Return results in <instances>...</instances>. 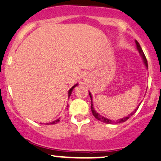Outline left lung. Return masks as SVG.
<instances>
[{
    "label": "left lung",
    "instance_id": "left-lung-1",
    "mask_svg": "<svg viewBox=\"0 0 161 161\" xmlns=\"http://www.w3.org/2000/svg\"><path fill=\"white\" fill-rule=\"evenodd\" d=\"M135 43H136V47H137V50H138L139 53H140V56L142 57V61H143V63L144 65H145V66L146 67V69H148V63H147V60H146V58H145V54H144V52L143 50H142V47H141L140 44L138 43V42H137V40H135ZM89 92V96H90V98H91V110H92V114L93 116H94L95 118H96V119H98V120L101 121V122H104V123H108V124H112V123H122V122H125V121H126L127 119H129L131 117V116L133 115L134 114H135L136 111H137V109H138L139 106H140V104L138 105V106L136 108V109L134 110L133 112H131L130 114H129L128 115H126L125 117H123L122 118V119H118V120H112V119H108V118H105L104 116L103 115H100V114H99V113H97L96 111V110H95L94 107H93V103H92V93L90 92Z\"/></svg>",
    "mask_w": 161,
    "mask_h": 161
}]
</instances>
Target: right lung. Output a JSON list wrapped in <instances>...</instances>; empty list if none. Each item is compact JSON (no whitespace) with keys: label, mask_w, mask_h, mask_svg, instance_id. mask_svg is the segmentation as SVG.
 Here are the masks:
<instances>
[{"label":"right lung","mask_w":161,"mask_h":161,"mask_svg":"<svg viewBox=\"0 0 161 161\" xmlns=\"http://www.w3.org/2000/svg\"><path fill=\"white\" fill-rule=\"evenodd\" d=\"M78 85V84H76V85H73V87H72L71 88H70L69 90V92H68V98H69L70 97V96H71V94H72V92H73V88H75V87H76ZM60 122V119H56V120H54V121H53V122H47V123H46L47 124V125H49V124H56L57 122Z\"/></svg>","instance_id":"obj_1"}]
</instances>
